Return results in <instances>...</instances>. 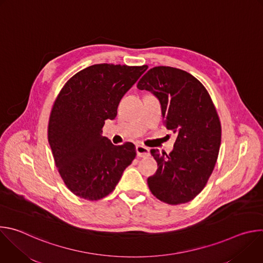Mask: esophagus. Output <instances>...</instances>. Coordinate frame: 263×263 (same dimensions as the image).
I'll return each instance as SVG.
<instances>
[{"instance_id":"1","label":"esophagus","mask_w":263,"mask_h":263,"mask_svg":"<svg viewBox=\"0 0 263 263\" xmlns=\"http://www.w3.org/2000/svg\"><path fill=\"white\" fill-rule=\"evenodd\" d=\"M136 153H137L138 157H148L149 149L142 144H137L136 145Z\"/></svg>"}]
</instances>
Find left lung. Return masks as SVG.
Segmentation results:
<instances>
[{
    "label": "left lung",
    "mask_w": 263,
    "mask_h": 263,
    "mask_svg": "<svg viewBox=\"0 0 263 263\" xmlns=\"http://www.w3.org/2000/svg\"><path fill=\"white\" fill-rule=\"evenodd\" d=\"M160 102L166 129L177 134L167 155L152 148L156 174L147 178L151 193L170 205L194 200L213 172L220 146L221 127L213 102L193 74L171 66H155L138 81Z\"/></svg>",
    "instance_id": "8db88e82"
}]
</instances>
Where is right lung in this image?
<instances>
[{"label": "right lung", "mask_w": 263, "mask_h": 263, "mask_svg": "<svg viewBox=\"0 0 263 263\" xmlns=\"http://www.w3.org/2000/svg\"><path fill=\"white\" fill-rule=\"evenodd\" d=\"M146 65L95 64L64 84L54 102L48 138L58 172L67 189L97 201L114 192L136 156L135 145H115L102 135L106 120H115L124 95Z\"/></svg>", "instance_id": "right-lung-1"}]
</instances>
